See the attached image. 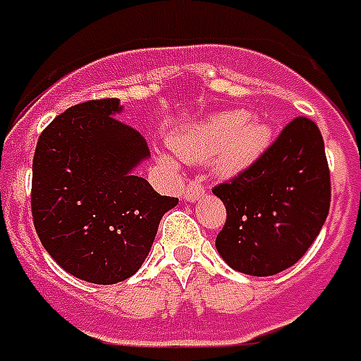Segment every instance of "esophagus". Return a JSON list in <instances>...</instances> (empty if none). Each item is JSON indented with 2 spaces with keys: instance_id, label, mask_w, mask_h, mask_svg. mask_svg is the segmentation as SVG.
Masks as SVG:
<instances>
[{
  "instance_id": "1",
  "label": "esophagus",
  "mask_w": 361,
  "mask_h": 361,
  "mask_svg": "<svg viewBox=\"0 0 361 361\" xmlns=\"http://www.w3.org/2000/svg\"><path fill=\"white\" fill-rule=\"evenodd\" d=\"M203 195H204V188L197 183V180L188 183L186 184V188L183 190V199L186 201V203H195V201H199Z\"/></svg>"
}]
</instances>
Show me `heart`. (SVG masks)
<instances>
[{
    "mask_svg": "<svg viewBox=\"0 0 361 361\" xmlns=\"http://www.w3.org/2000/svg\"><path fill=\"white\" fill-rule=\"evenodd\" d=\"M274 137L270 123L250 117L244 109L216 111L171 135V147L184 162H204L218 177H236L247 171L267 152ZM173 167L171 157H160Z\"/></svg>",
    "mask_w": 361,
    "mask_h": 361,
    "instance_id": "b5f03b06",
    "label": "heart"
}]
</instances>
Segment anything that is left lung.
<instances>
[{
    "instance_id": "1",
    "label": "left lung",
    "mask_w": 361,
    "mask_h": 361,
    "mask_svg": "<svg viewBox=\"0 0 361 361\" xmlns=\"http://www.w3.org/2000/svg\"><path fill=\"white\" fill-rule=\"evenodd\" d=\"M227 221L216 250L233 270L274 276L293 267L330 210V171L319 126L296 117L247 171L212 190Z\"/></svg>"
}]
</instances>
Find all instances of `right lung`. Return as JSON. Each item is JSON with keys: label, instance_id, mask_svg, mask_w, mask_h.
I'll return each mask as SVG.
<instances>
[{"label": "right lung", "instance_id": "1", "mask_svg": "<svg viewBox=\"0 0 361 361\" xmlns=\"http://www.w3.org/2000/svg\"><path fill=\"white\" fill-rule=\"evenodd\" d=\"M123 109L119 99L72 106L46 126L33 157L37 235L63 270L97 285L134 276L178 203L135 175L151 152L117 119Z\"/></svg>", "mask_w": 361, "mask_h": 361}]
</instances>
